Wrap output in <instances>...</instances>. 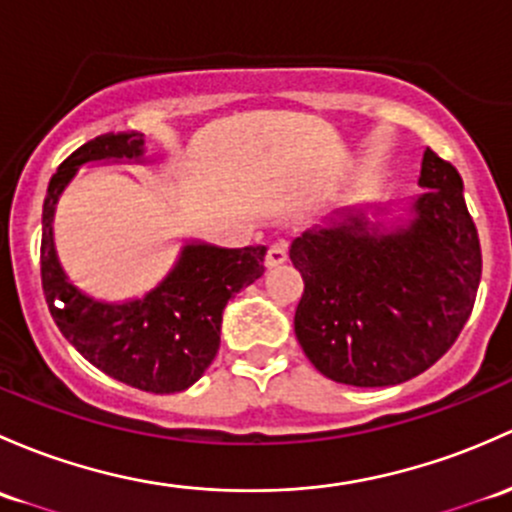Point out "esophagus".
<instances>
[{
    "mask_svg": "<svg viewBox=\"0 0 512 512\" xmlns=\"http://www.w3.org/2000/svg\"><path fill=\"white\" fill-rule=\"evenodd\" d=\"M267 267H277L282 262H287V242L284 240H274L270 247H267V257H265Z\"/></svg>",
    "mask_w": 512,
    "mask_h": 512,
    "instance_id": "1",
    "label": "esophagus"
}]
</instances>
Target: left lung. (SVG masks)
<instances>
[{"label": "left lung", "instance_id": "obj_1", "mask_svg": "<svg viewBox=\"0 0 512 512\" xmlns=\"http://www.w3.org/2000/svg\"><path fill=\"white\" fill-rule=\"evenodd\" d=\"M412 203L395 233L370 228L363 213L304 233L292 265L304 279L294 331L306 358L333 383L400 385L454 346L481 282V242L461 176L427 149Z\"/></svg>", "mask_w": 512, "mask_h": 512}]
</instances>
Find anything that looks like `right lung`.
Masks as SVG:
<instances>
[{
    "mask_svg": "<svg viewBox=\"0 0 512 512\" xmlns=\"http://www.w3.org/2000/svg\"><path fill=\"white\" fill-rule=\"evenodd\" d=\"M142 154V134L110 132L90 139L58 166L43 201L41 287L56 326L85 360L129 387L169 395L191 387L213 363L225 304L262 277L267 247L186 245L169 277L127 304H102L78 292L53 250L58 196L80 164Z\"/></svg>",
    "mask_w": 512,
    "mask_h": 512,
    "instance_id": "1",
    "label": "right lung"
}]
</instances>
